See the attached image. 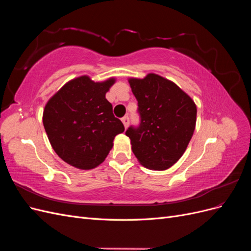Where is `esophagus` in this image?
Wrapping results in <instances>:
<instances>
[{
    "instance_id": "1",
    "label": "esophagus",
    "mask_w": 251,
    "mask_h": 251,
    "mask_svg": "<svg viewBox=\"0 0 251 251\" xmlns=\"http://www.w3.org/2000/svg\"><path fill=\"white\" fill-rule=\"evenodd\" d=\"M121 121H123V124H124L125 127L126 128V127H127V126H128V121H130V120H128V116H127V115H126L125 117L121 118Z\"/></svg>"
}]
</instances>
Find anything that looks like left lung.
I'll list each match as a JSON object with an SVG mask.
<instances>
[{
	"label": "left lung",
	"mask_w": 251,
	"mask_h": 251,
	"mask_svg": "<svg viewBox=\"0 0 251 251\" xmlns=\"http://www.w3.org/2000/svg\"><path fill=\"white\" fill-rule=\"evenodd\" d=\"M138 101L140 125L126 135L132 151L146 168L165 171L184 154L196 127L197 107L176 83L155 73L128 78Z\"/></svg>",
	"instance_id": "1"
}]
</instances>
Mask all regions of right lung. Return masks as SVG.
<instances>
[{"mask_svg": "<svg viewBox=\"0 0 251 251\" xmlns=\"http://www.w3.org/2000/svg\"><path fill=\"white\" fill-rule=\"evenodd\" d=\"M115 81L95 82L82 75L65 83L45 105L43 124L51 147L74 168L92 170L102 163L115 136L125 131L105 98Z\"/></svg>", "mask_w": 251, "mask_h": 251, "instance_id": "right-lung-1", "label": "right lung"}]
</instances>
